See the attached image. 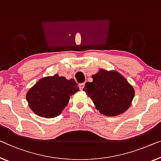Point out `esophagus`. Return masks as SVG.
Masks as SVG:
<instances>
[{
    "mask_svg": "<svg viewBox=\"0 0 161 161\" xmlns=\"http://www.w3.org/2000/svg\"><path fill=\"white\" fill-rule=\"evenodd\" d=\"M85 83H81V84H79V87H80V89L81 90H83L84 87H85Z\"/></svg>",
    "mask_w": 161,
    "mask_h": 161,
    "instance_id": "34e87169",
    "label": "esophagus"
}]
</instances>
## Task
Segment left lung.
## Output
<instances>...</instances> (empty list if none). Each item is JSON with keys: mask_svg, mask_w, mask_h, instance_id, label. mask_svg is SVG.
Wrapping results in <instances>:
<instances>
[{"mask_svg": "<svg viewBox=\"0 0 161 161\" xmlns=\"http://www.w3.org/2000/svg\"><path fill=\"white\" fill-rule=\"evenodd\" d=\"M92 78V82L86 83L83 90L100 114L116 116L129 108L135 91L121 74L100 69Z\"/></svg>", "mask_w": 161, "mask_h": 161, "instance_id": "1", "label": "left lung"}]
</instances>
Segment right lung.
I'll list each match as a JSON object with an SVG mask.
<instances>
[{
    "label": "right lung",
    "instance_id": "right-lung-1",
    "mask_svg": "<svg viewBox=\"0 0 161 161\" xmlns=\"http://www.w3.org/2000/svg\"><path fill=\"white\" fill-rule=\"evenodd\" d=\"M80 90L74 79L66 80L58 74L42 77L26 95L30 109L37 116L47 119L61 114L70 96Z\"/></svg>",
    "mask_w": 161,
    "mask_h": 161
}]
</instances>
